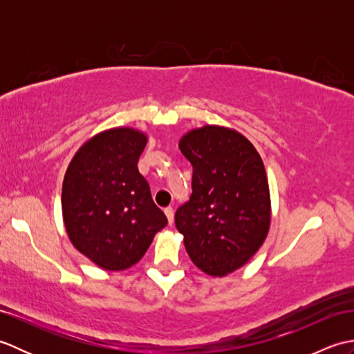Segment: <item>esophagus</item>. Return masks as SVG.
<instances>
[{
	"label": "esophagus",
	"instance_id": "obj_1",
	"mask_svg": "<svg viewBox=\"0 0 354 354\" xmlns=\"http://www.w3.org/2000/svg\"><path fill=\"white\" fill-rule=\"evenodd\" d=\"M164 213H165V216H167L169 223L171 225V223H173V217H175V212H173V208H171V207L164 208Z\"/></svg>",
	"mask_w": 354,
	"mask_h": 354
}]
</instances>
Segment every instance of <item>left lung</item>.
I'll use <instances>...</instances> for the list:
<instances>
[{
  "label": "left lung",
  "mask_w": 354,
  "mask_h": 354,
  "mask_svg": "<svg viewBox=\"0 0 354 354\" xmlns=\"http://www.w3.org/2000/svg\"><path fill=\"white\" fill-rule=\"evenodd\" d=\"M179 149L193 165V193L175 214L192 261L225 277L245 266L268 237L270 193L252 142L231 127L205 124L184 133Z\"/></svg>",
  "instance_id": "8db88e82"
}]
</instances>
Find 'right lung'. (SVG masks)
<instances>
[{
  "label": "right lung",
  "mask_w": 354,
  "mask_h": 354,
  "mask_svg": "<svg viewBox=\"0 0 354 354\" xmlns=\"http://www.w3.org/2000/svg\"><path fill=\"white\" fill-rule=\"evenodd\" d=\"M147 135L120 126L95 133L74 153L62 184V217L70 242L104 270L138 263L167 217L138 171Z\"/></svg>",
  "instance_id": "add662e5"
}]
</instances>
